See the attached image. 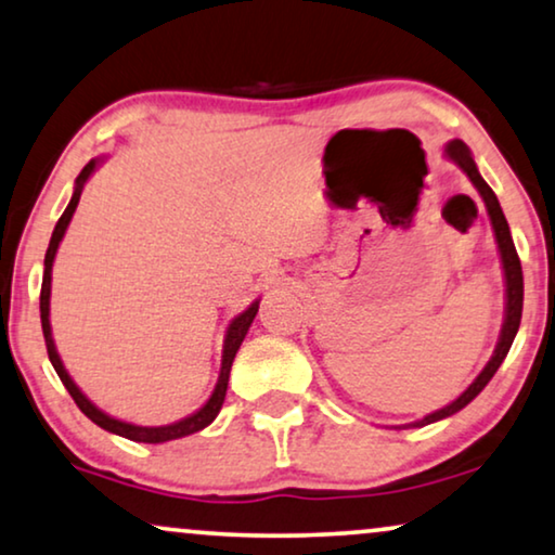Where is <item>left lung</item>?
Returning a JSON list of instances; mask_svg holds the SVG:
<instances>
[{
    "instance_id": "1",
    "label": "left lung",
    "mask_w": 555,
    "mask_h": 555,
    "mask_svg": "<svg viewBox=\"0 0 555 555\" xmlns=\"http://www.w3.org/2000/svg\"><path fill=\"white\" fill-rule=\"evenodd\" d=\"M444 154L449 159L454 162L456 167L462 169L464 175L469 177L472 184H475L479 195H482L485 201V208H487V216L492 220V231H494V241H498V248H500V258H502V271H505V322H502V330H500V339H498V347H494L490 363L482 367V373L477 375L475 380L469 383V388L464 390V393L452 401L444 409L428 413L421 421H413L409 426H426V424H434V421H441L447 416H452V413L462 411L464 405L475 401V398L482 393V388L487 383L492 380V375L498 373V367L502 365V360L507 358L509 352V345H513L515 335H518V327H520V317H522V269H520V258H518V250H515V243H513V235H509V225L505 216H502V208L498 203V195H494L490 184L482 180V175H479V169L475 165V159H472V152L469 146L460 142V139H454V142H449L444 146Z\"/></svg>"
}]
</instances>
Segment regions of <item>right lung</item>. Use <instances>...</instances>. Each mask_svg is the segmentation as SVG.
I'll return each mask as SVG.
<instances>
[{"instance_id": "right-lung-1", "label": "right lung", "mask_w": 555, "mask_h": 555, "mask_svg": "<svg viewBox=\"0 0 555 555\" xmlns=\"http://www.w3.org/2000/svg\"><path fill=\"white\" fill-rule=\"evenodd\" d=\"M101 159H91L88 165L80 169V175L76 177V188H73V197L68 203V208L57 220L55 231H53V238H50V246H48V254H46V273H42V289H40V320H42V335H46V345H48V358L50 363H53L57 378L63 380V386L68 388V393L73 396V401L80 411L86 413L88 418L93 421L95 426L106 428L111 434H118V437L124 439H131V441H144V444H162V441H172V439H182V437H190V434L195 431H203L205 426H210L216 416L223 409V401H225V390H228V378H231V365H233V358L235 352H238V347L243 343V337H246V332L250 327V322H254V317L258 312V301L256 299L254 305H250L246 312H241L235 320L228 324L225 330V339H223V363H220V375H218V383H216V390H212V396L205 401L203 409H197L195 413H190V416H184L180 421H175V424H167V426H137V424H127V421H118L114 416H108V413H103L99 405L91 403L86 398L83 390H80L73 378L65 371L61 354L55 350V339H53V330H50V282H53V261H55V254H57V246H61L65 231H68L70 225V218L73 212L78 208V201H80V192H83V184L88 182V177L95 172V167H99Z\"/></svg>"}]
</instances>
